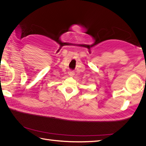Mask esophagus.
<instances>
[{
	"mask_svg": "<svg viewBox=\"0 0 146 146\" xmlns=\"http://www.w3.org/2000/svg\"><path fill=\"white\" fill-rule=\"evenodd\" d=\"M68 74H69V76L72 77V76H74V72L73 71H69V72H68Z\"/></svg>",
	"mask_w": 146,
	"mask_h": 146,
	"instance_id": "1",
	"label": "esophagus"
}]
</instances>
